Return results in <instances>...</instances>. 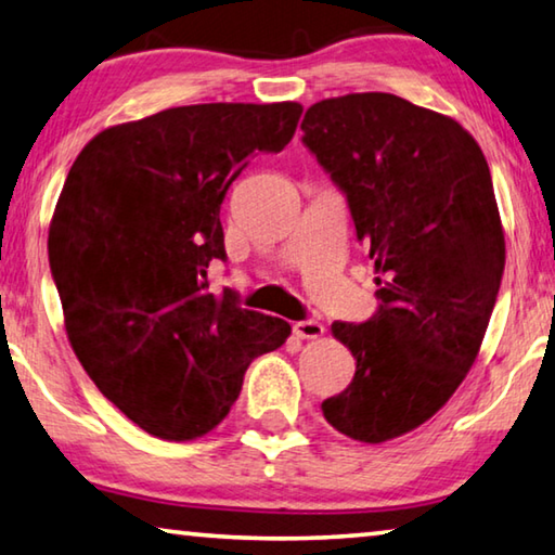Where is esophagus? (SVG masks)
<instances>
[{
	"label": "esophagus",
	"instance_id": "obj_1",
	"mask_svg": "<svg viewBox=\"0 0 555 555\" xmlns=\"http://www.w3.org/2000/svg\"><path fill=\"white\" fill-rule=\"evenodd\" d=\"M323 325L313 319H306V321H296L294 323V333L298 338H321L323 336Z\"/></svg>",
	"mask_w": 555,
	"mask_h": 555
}]
</instances>
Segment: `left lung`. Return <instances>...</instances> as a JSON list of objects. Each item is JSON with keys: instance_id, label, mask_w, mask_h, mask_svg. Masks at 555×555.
<instances>
[{"instance_id": "obj_1", "label": "left lung", "mask_w": 555, "mask_h": 555, "mask_svg": "<svg viewBox=\"0 0 555 555\" xmlns=\"http://www.w3.org/2000/svg\"><path fill=\"white\" fill-rule=\"evenodd\" d=\"M301 130L348 199L380 298L371 321L331 325L356 375L321 410L380 444L444 408L477 360L506 261L494 184L460 122L392 93L313 103Z\"/></svg>"}]
</instances>
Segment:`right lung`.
Listing matches in <instances>:
<instances>
[{"label": "right lung", "mask_w": 555, "mask_h": 555, "mask_svg": "<svg viewBox=\"0 0 555 555\" xmlns=\"http://www.w3.org/2000/svg\"><path fill=\"white\" fill-rule=\"evenodd\" d=\"M301 103H199L105 128L68 170L49 227L66 336L88 377L147 435L215 429L244 373L292 336L209 294L227 259L219 209L259 153L294 138Z\"/></svg>", "instance_id": "1"}]
</instances>
